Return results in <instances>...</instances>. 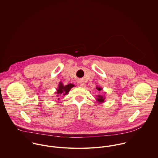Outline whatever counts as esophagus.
I'll return each instance as SVG.
<instances>
[{"label": "esophagus", "instance_id": "34e87169", "mask_svg": "<svg viewBox=\"0 0 158 158\" xmlns=\"http://www.w3.org/2000/svg\"><path fill=\"white\" fill-rule=\"evenodd\" d=\"M78 83L80 84V85H81V86H83V85H84V84L83 83V82H82V81H81V80H79V81H78Z\"/></svg>", "mask_w": 158, "mask_h": 158}]
</instances>
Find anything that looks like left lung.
<instances>
[{"mask_svg": "<svg viewBox=\"0 0 158 158\" xmlns=\"http://www.w3.org/2000/svg\"><path fill=\"white\" fill-rule=\"evenodd\" d=\"M96 88L99 91H101L102 90V88H101L99 86H96ZM96 101L98 102H99V104H103L104 102H105V96L102 94H98V96H96Z\"/></svg>", "mask_w": 158, "mask_h": 158, "instance_id": "1", "label": "left lung"}]
</instances>
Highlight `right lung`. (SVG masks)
<instances>
[{
	"label": "right lung",
	"instance_id": "add662e5",
	"mask_svg": "<svg viewBox=\"0 0 158 158\" xmlns=\"http://www.w3.org/2000/svg\"><path fill=\"white\" fill-rule=\"evenodd\" d=\"M74 85L72 84H69L67 85H64L63 83L62 82H60L58 85V87L56 89V91L55 92V94H56L57 97H60L62 95L65 96L69 93V92L70 91L71 88L74 87ZM59 100V98L57 99Z\"/></svg>",
	"mask_w": 158,
	"mask_h": 158
}]
</instances>
